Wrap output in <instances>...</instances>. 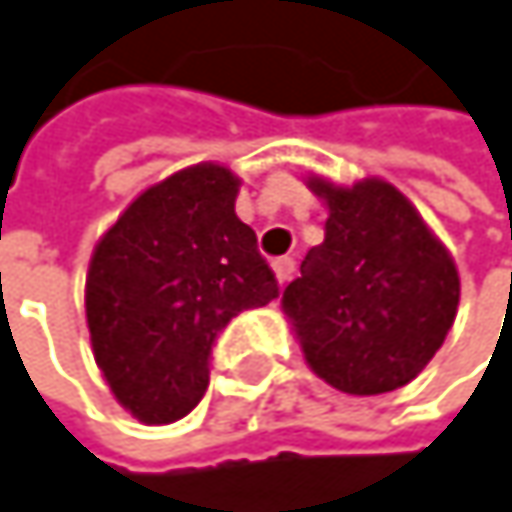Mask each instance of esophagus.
Returning a JSON list of instances; mask_svg holds the SVG:
<instances>
[{"instance_id": "1", "label": "esophagus", "mask_w": 512, "mask_h": 512, "mask_svg": "<svg viewBox=\"0 0 512 512\" xmlns=\"http://www.w3.org/2000/svg\"><path fill=\"white\" fill-rule=\"evenodd\" d=\"M272 272H275L278 284H287L293 278V272H296V260L293 257H278V260H272Z\"/></svg>"}]
</instances>
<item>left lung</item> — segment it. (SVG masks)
<instances>
[{"mask_svg": "<svg viewBox=\"0 0 512 512\" xmlns=\"http://www.w3.org/2000/svg\"><path fill=\"white\" fill-rule=\"evenodd\" d=\"M326 201V240L287 284V314L308 367L344 394H385L412 382L445 344L460 272L412 201L379 177L335 186L308 177Z\"/></svg>", "mask_w": 512, "mask_h": 512, "instance_id": "1", "label": "left lung"}]
</instances>
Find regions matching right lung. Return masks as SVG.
Instances as JSON below:
<instances>
[{
  "instance_id": "obj_1",
  "label": "right lung",
  "mask_w": 512,
  "mask_h": 512,
  "mask_svg": "<svg viewBox=\"0 0 512 512\" xmlns=\"http://www.w3.org/2000/svg\"><path fill=\"white\" fill-rule=\"evenodd\" d=\"M240 177L198 162L145 189L100 237L85 278L94 361L145 424L189 415L207 391L219 332L278 296L234 201Z\"/></svg>"
}]
</instances>
